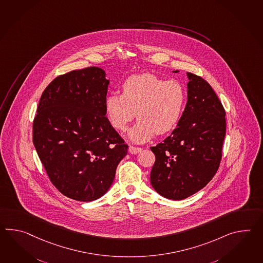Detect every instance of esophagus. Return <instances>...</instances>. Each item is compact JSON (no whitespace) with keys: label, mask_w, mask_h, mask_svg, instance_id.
Returning a JSON list of instances; mask_svg holds the SVG:
<instances>
[{"label":"esophagus","mask_w":263,"mask_h":263,"mask_svg":"<svg viewBox=\"0 0 263 263\" xmlns=\"http://www.w3.org/2000/svg\"><path fill=\"white\" fill-rule=\"evenodd\" d=\"M129 152L131 153V154H134V155H136V154H139V153L142 150L140 147H135V146L133 145H130L129 146Z\"/></svg>","instance_id":"esophagus-1"}]
</instances>
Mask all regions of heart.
I'll use <instances>...</instances> for the list:
<instances>
[{"mask_svg":"<svg viewBox=\"0 0 263 263\" xmlns=\"http://www.w3.org/2000/svg\"><path fill=\"white\" fill-rule=\"evenodd\" d=\"M122 88L123 93L105 97V114L114 128L123 131L137 111L140 121L129 133L131 140L142 142L155 133L167 134L179 123L187 97L180 82L141 73L128 77Z\"/></svg>","mask_w":263,"mask_h":263,"instance_id":"heart-1","label":"heart"}]
</instances>
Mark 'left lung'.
Here are the masks:
<instances>
[{"label":"left lung","mask_w":263,"mask_h":263,"mask_svg":"<svg viewBox=\"0 0 263 263\" xmlns=\"http://www.w3.org/2000/svg\"><path fill=\"white\" fill-rule=\"evenodd\" d=\"M187 76V105L179 123L169 137L151 147L156 156L151 184L173 200L187 198L213 178L227 131L226 110L215 91L201 76Z\"/></svg>","instance_id":"8db88e82"}]
</instances>
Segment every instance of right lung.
<instances>
[{"mask_svg":"<svg viewBox=\"0 0 263 263\" xmlns=\"http://www.w3.org/2000/svg\"><path fill=\"white\" fill-rule=\"evenodd\" d=\"M108 84L97 67L55 77L33 122V142L50 181L77 201L103 196L127 154L128 145L105 117Z\"/></svg>","mask_w":263,"mask_h":263,"instance_id":"obj_1","label":"right lung"}]
</instances>
